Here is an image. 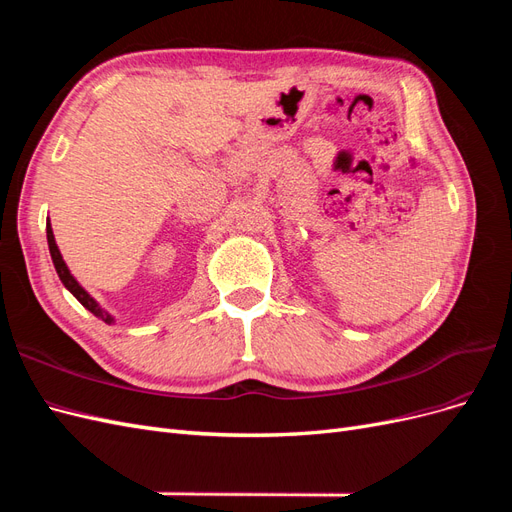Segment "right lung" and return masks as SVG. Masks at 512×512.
Returning a JSON list of instances; mask_svg holds the SVG:
<instances>
[{
  "mask_svg": "<svg viewBox=\"0 0 512 512\" xmlns=\"http://www.w3.org/2000/svg\"><path fill=\"white\" fill-rule=\"evenodd\" d=\"M46 241H49V252H51V258H53V265H55V271H57V275H59V280H61V284H64L76 299H79V303L85 307V309H89L91 314L94 316H98V318H102L104 322H108L111 324L113 322V318H111V314H106L104 309L89 297L87 294V290L74 280L72 277V273L68 271V267H66V262H64V258H61V254H59V247H57V243H55V237H53V228H51V224H46Z\"/></svg>",
  "mask_w": 512,
  "mask_h": 512,
  "instance_id": "1",
  "label": "right lung"
}]
</instances>
